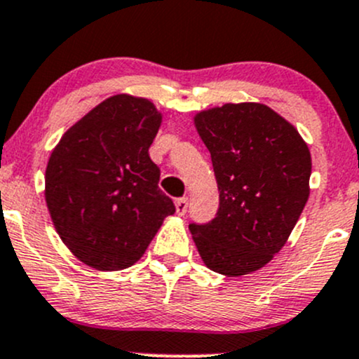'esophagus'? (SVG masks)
Listing matches in <instances>:
<instances>
[{"instance_id":"34e87169","label":"esophagus","mask_w":359,"mask_h":359,"mask_svg":"<svg viewBox=\"0 0 359 359\" xmlns=\"http://www.w3.org/2000/svg\"><path fill=\"white\" fill-rule=\"evenodd\" d=\"M175 205H176V212H178L180 215H184V214H187V209H188V198H187V196L176 198Z\"/></svg>"}]
</instances>
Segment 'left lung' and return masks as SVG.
<instances>
[{
  "label": "left lung",
  "instance_id": "1",
  "mask_svg": "<svg viewBox=\"0 0 359 359\" xmlns=\"http://www.w3.org/2000/svg\"><path fill=\"white\" fill-rule=\"evenodd\" d=\"M195 126L210 152L219 209L190 231L207 267L245 276L269 264L298 222L310 195V150L298 130L264 104L202 111Z\"/></svg>",
  "mask_w": 359,
  "mask_h": 359
}]
</instances>
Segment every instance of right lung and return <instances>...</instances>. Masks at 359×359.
Returning a JSON list of instances; mask_svg holds the SVG:
<instances>
[{"label":"right lung","instance_id":"1","mask_svg":"<svg viewBox=\"0 0 359 359\" xmlns=\"http://www.w3.org/2000/svg\"><path fill=\"white\" fill-rule=\"evenodd\" d=\"M161 114L147 99L113 95L61 137L46 169V203L68 250L99 271H121L145 253L175 214L149 147Z\"/></svg>","mask_w":359,"mask_h":359}]
</instances>
